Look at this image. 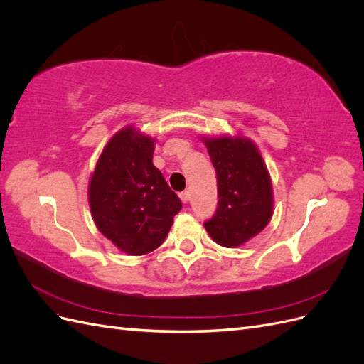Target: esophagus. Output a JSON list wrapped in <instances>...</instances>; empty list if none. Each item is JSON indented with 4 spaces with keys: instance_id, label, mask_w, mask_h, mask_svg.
Here are the masks:
<instances>
[{
    "instance_id": "esophagus-1",
    "label": "esophagus",
    "mask_w": 364,
    "mask_h": 364,
    "mask_svg": "<svg viewBox=\"0 0 364 364\" xmlns=\"http://www.w3.org/2000/svg\"><path fill=\"white\" fill-rule=\"evenodd\" d=\"M179 196H181V200H182L183 203H188L190 199H191V197H190V191H183V193H181Z\"/></svg>"
}]
</instances>
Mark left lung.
<instances>
[{
  "label": "left lung",
  "mask_w": 364,
  "mask_h": 364,
  "mask_svg": "<svg viewBox=\"0 0 364 364\" xmlns=\"http://www.w3.org/2000/svg\"><path fill=\"white\" fill-rule=\"evenodd\" d=\"M217 174L218 206L205 223L217 245L238 247L269 225L273 215V186L259 149L241 134L203 135Z\"/></svg>",
  "instance_id": "1"
}]
</instances>
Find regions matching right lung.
I'll return each instance as SVG.
<instances>
[{"label": "right lung", "mask_w": 364, "mask_h": 364, "mask_svg": "<svg viewBox=\"0 0 364 364\" xmlns=\"http://www.w3.org/2000/svg\"><path fill=\"white\" fill-rule=\"evenodd\" d=\"M155 138L129 124L111 136L87 183L97 229L124 253L146 255L167 238L182 202L153 165Z\"/></svg>", "instance_id": "add662e5"}]
</instances>
